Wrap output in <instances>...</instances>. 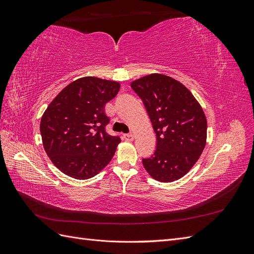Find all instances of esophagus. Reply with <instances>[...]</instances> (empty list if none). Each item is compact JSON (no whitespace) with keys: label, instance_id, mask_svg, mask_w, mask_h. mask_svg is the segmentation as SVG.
Here are the masks:
<instances>
[{"label":"esophagus","instance_id":"obj_1","mask_svg":"<svg viewBox=\"0 0 254 254\" xmlns=\"http://www.w3.org/2000/svg\"><path fill=\"white\" fill-rule=\"evenodd\" d=\"M123 139L128 141V142H131V141H133L134 136H133V134H131V133H126V134H123Z\"/></svg>","mask_w":254,"mask_h":254}]
</instances>
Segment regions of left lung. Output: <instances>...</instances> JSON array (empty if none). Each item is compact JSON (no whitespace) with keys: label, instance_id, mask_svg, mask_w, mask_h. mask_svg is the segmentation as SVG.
<instances>
[{"label":"left lung","instance_id":"8db88e82","mask_svg":"<svg viewBox=\"0 0 254 254\" xmlns=\"http://www.w3.org/2000/svg\"><path fill=\"white\" fill-rule=\"evenodd\" d=\"M151 121L156 150L142 162L160 182L186 175L200 157L206 141V119L201 106L181 82L163 74H150L131 82Z\"/></svg>","mask_w":254,"mask_h":254}]
</instances>
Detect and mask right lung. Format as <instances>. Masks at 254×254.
<instances>
[{
	"label": "right lung",
	"instance_id": "right-lung-1",
	"mask_svg": "<svg viewBox=\"0 0 254 254\" xmlns=\"http://www.w3.org/2000/svg\"><path fill=\"white\" fill-rule=\"evenodd\" d=\"M121 84L97 77L71 82L53 99L42 115L43 147L58 170L75 179H89L108 164L121 139L106 132L105 105Z\"/></svg>",
	"mask_w": 254,
	"mask_h": 254
}]
</instances>
